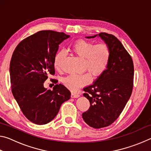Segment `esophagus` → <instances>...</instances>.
Listing matches in <instances>:
<instances>
[{
    "label": "esophagus",
    "mask_w": 151,
    "mask_h": 151,
    "mask_svg": "<svg viewBox=\"0 0 151 151\" xmlns=\"http://www.w3.org/2000/svg\"><path fill=\"white\" fill-rule=\"evenodd\" d=\"M79 96H80V95L78 94H76L74 93H71V98H78Z\"/></svg>",
    "instance_id": "obj_1"
}]
</instances>
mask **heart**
Masks as SVG:
<instances>
[{
    "label": "heart",
    "mask_w": 151,
    "mask_h": 151,
    "mask_svg": "<svg viewBox=\"0 0 151 151\" xmlns=\"http://www.w3.org/2000/svg\"><path fill=\"white\" fill-rule=\"evenodd\" d=\"M73 52L79 57L83 58V67L88 70L94 77H98L106 70L111 58V50L105 43H94L83 39L77 40L72 45ZM66 54L65 51L59 50L54 58V66L61 70ZM91 81L88 73L83 75H70L63 79V83L71 91H77L82 86L87 85Z\"/></svg>",
    "instance_id": "heart-1"
}]
</instances>
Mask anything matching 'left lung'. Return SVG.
Instances as JSON below:
<instances>
[{"label": "left lung", "instance_id": "left-lung-1", "mask_svg": "<svg viewBox=\"0 0 151 151\" xmlns=\"http://www.w3.org/2000/svg\"><path fill=\"white\" fill-rule=\"evenodd\" d=\"M99 36L109 46L111 58L104 72L92 85L83 88L90 108L82 114L86 124L94 129L108 127L123 111L131 97L134 78V65L131 55L114 35L101 32Z\"/></svg>", "mask_w": 151, "mask_h": 151}]
</instances>
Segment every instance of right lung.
Returning a JSON list of instances; mask_svg holds the SVG:
<instances>
[{
  "instance_id": "1",
  "label": "right lung",
  "mask_w": 151,
  "mask_h": 151,
  "mask_svg": "<svg viewBox=\"0 0 151 151\" xmlns=\"http://www.w3.org/2000/svg\"><path fill=\"white\" fill-rule=\"evenodd\" d=\"M69 37L64 32L41 30L22 40L14 50L10 63L12 93L22 113L33 123H48L70 98V92L61 84L52 91L44 87L48 76L55 75L58 45Z\"/></svg>"
}]
</instances>
